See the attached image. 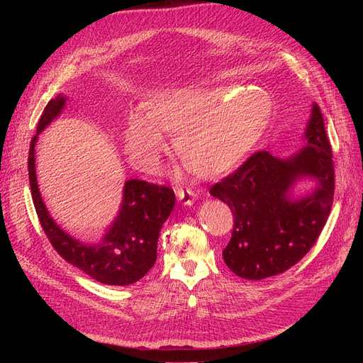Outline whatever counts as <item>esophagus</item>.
I'll use <instances>...</instances> for the list:
<instances>
[{
  "label": "esophagus",
  "instance_id": "34e87169",
  "mask_svg": "<svg viewBox=\"0 0 363 363\" xmlns=\"http://www.w3.org/2000/svg\"><path fill=\"white\" fill-rule=\"evenodd\" d=\"M177 197L178 200L184 204V206H193L194 200H196V194L194 191H191V189H184V188H178L177 191Z\"/></svg>",
  "mask_w": 363,
  "mask_h": 363
}]
</instances>
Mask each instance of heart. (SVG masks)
Here are the masks:
<instances>
[{"label": "heart", "mask_w": 363, "mask_h": 363, "mask_svg": "<svg viewBox=\"0 0 363 363\" xmlns=\"http://www.w3.org/2000/svg\"><path fill=\"white\" fill-rule=\"evenodd\" d=\"M271 116L272 100L260 88L172 89L152 97L145 113L130 111L125 151L133 164L152 170L167 148L164 132L177 133L179 155L199 175L215 178L241 162Z\"/></svg>", "instance_id": "obj_1"}]
</instances>
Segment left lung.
Here are the masks:
<instances>
[{
  "mask_svg": "<svg viewBox=\"0 0 363 363\" xmlns=\"http://www.w3.org/2000/svg\"><path fill=\"white\" fill-rule=\"evenodd\" d=\"M303 138L289 157L257 151L235 174L215 184L211 196L231 207L234 230L222 252L228 268L244 279H264L290 269L318 240L334 199V163L320 108L312 104ZM301 179L315 188L292 196Z\"/></svg>",
  "mask_w": 363,
  "mask_h": 363,
  "instance_id": "1",
  "label": "left lung"
}]
</instances>
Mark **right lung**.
Returning <instances> with one entry per match:
<instances>
[{
  "instance_id": "1",
  "label": "right lung",
  "mask_w": 363,
  "mask_h": 363,
  "mask_svg": "<svg viewBox=\"0 0 363 363\" xmlns=\"http://www.w3.org/2000/svg\"><path fill=\"white\" fill-rule=\"evenodd\" d=\"M67 97L59 94L44 108L32 138L28 169L32 200L50 242L66 262L107 285L140 281L156 263L160 230L175 206V193L140 179H128L118 216L97 242H82L57 225L41 197L36 181L35 145L40 133L60 116Z\"/></svg>"
}]
</instances>
